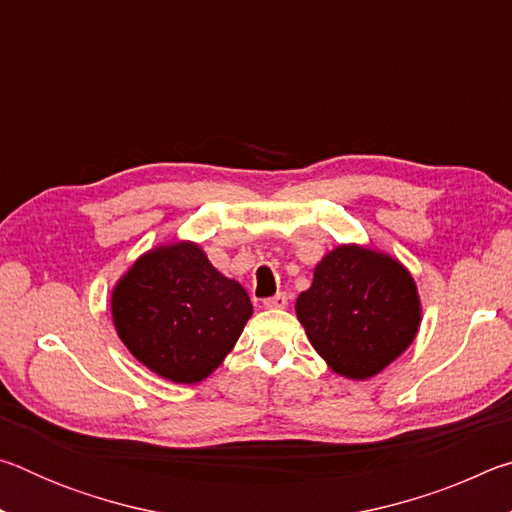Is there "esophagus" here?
<instances>
[{
  "label": "esophagus",
  "mask_w": 512,
  "mask_h": 512,
  "mask_svg": "<svg viewBox=\"0 0 512 512\" xmlns=\"http://www.w3.org/2000/svg\"><path fill=\"white\" fill-rule=\"evenodd\" d=\"M287 305H289L287 293H275L273 298H266V300H264V307H266V309H284Z\"/></svg>",
  "instance_id": "obj_1"
}]
</instances>
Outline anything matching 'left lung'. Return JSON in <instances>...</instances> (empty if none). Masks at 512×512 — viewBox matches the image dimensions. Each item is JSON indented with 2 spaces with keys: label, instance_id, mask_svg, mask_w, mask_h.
Masks as SVG:
<instances>
[{
  "label": "left lung",
  "instance_id": "obj_1",
  "mask_svg": "<svg viewBox=\"0 0 512 512\" xmlns=\"http://www.w3.org/2000/svg\"><path fill=\"white\" fill-rule=\"evenodd\" d=\"M296 314L327 366L361 381L409 348L422 307L411 273L395 257L345 244L316 264Z\"/></svg>",
  "mask_w": 512,
  "mask_h": 512
}]
</instances>
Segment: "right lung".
I'll return each mask as SVG.
<instances>
[{"label":"right lung","instance_id":"obj_1","mask_svg":"<svg viewBox=\"0 0 512 512\" xmlns=\"http://www.w3.org/2000/svg\"><path fill=\"white\" fill-rule=\"evenodd\" d=\"M110 307L128 352L176 384L210 377L253 316L246 289L192 241L144 253L115 284Z\"/></svg>","mask_w":512,"mask_h":512}]
</instances>
